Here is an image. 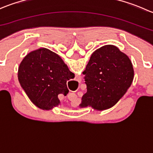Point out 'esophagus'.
I'll return each instance as SVG.
<instances>
[{"label":"esophagus","mask_w":153,"mask_h":153,"mask_svg":"<svg viewBox=\"0 0 153 153\" xmlns=\"http://www.w3.org/2000/svg\"><path fill=\"white\" fill-rule=\"evenodd\" d=\"M76 97H77V95H74V98H76Z\"/></svg>","instance_id":"1"}]
</instances>
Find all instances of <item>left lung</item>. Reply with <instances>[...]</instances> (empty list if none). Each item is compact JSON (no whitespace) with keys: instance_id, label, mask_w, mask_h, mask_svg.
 <instances>
[{"instance_id":"obj_1","label":"left lung","mask_w":153,"mask_h":153,"mask_svg":"<svg viewBox=\"0 0 153 153\" xmlns=\"http://www.w3.org/2000/svg\"><path fill=\"white\" fill-rule=\"evenodd\" d=\"M87 92L80 107L102 111L112 107L126 93L134 78L129 57L114 45H105L91 55L83 72Z\"/></svg>"}]
</instances>
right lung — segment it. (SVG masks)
Returning <instances> with one entry per match:
<instances>
[{
  "label": "right lung",
  "mask_w": 153,
  "mask_h": 153,
  "mask_svg": "<svg viewBox=\"0 0 153 153\" xmlns=\"http://www.w3.org/2000/svg\"><path fill=\"white\" fill-rule=\"evenodd\" d=\"M18 78L30 101L44 110L60 104L58 95L69 92L67 81L75 78L62 58L47 48L27 54L18 67Z\"/></svg>",
  "instance_id": "add662e5"
}]
</instances>
